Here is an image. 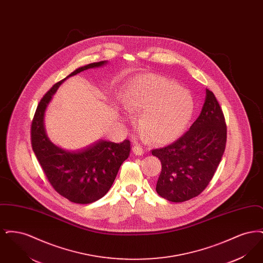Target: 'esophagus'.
Listing matches in <instances>:
<instances>
[{
	"label": "esophagus",
	"mask_w": 263,
	"mask_h": 263,
	"mask_svg": "<svg viewBox=\"0 0 263 263\" xmlns=\"http://www.w3.org/2000/svg\"><path fill=\"white\" fill-rule=\"evenodd\" d=\"M132 150H133V153L135 155H137V156H142L144 154V149L141 146H139V145H135Z\"/></svg>",
	"instance_id": "34e87169"
}]
</instances>
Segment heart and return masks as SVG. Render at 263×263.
<instances>
[{"instance_id":"heart-1","label":"heart","mask_w":263,"mask_h":263,"mask_svg":"<svg viewBox=\"0 0 263 263\" xmlns=\"http://www.w3.org/2000/svg\"><path fill=\"white\" fill-rule=\"evenodd\" d=\"M123 103L132 112H143L139 125L152 142L167 144L180 137L194 111L190 91L162 76H139L126 88Z\"/></svg>"}]
</instances>
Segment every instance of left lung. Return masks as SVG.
Listing matches in <instances>:
<instances>
[{
    "instance_id": "8db88e82",
    "label": "left lung",
    "mask_w": 263,
    "mask_h": 263,
    "mask_svg": "<svg viewBox=\"0 0 263 263\" xmlns=\"http://www.w3.org/2000/svg\"><path fill=\"white\" fill-rule=\"evenodd\" d=\"M227 141L224 114L211 90L198 118L187 132L172 145L152 151L162 163L156 190L172 202H184L199 195L212 179Z\"/></svg>"
}]
</instances>
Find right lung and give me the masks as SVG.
<instances>
[{
  "label": "right lung",
  "instance_id": "right-lung-1",
  "mask_svg": "<svg viewBox=\"0 0 263 263\" xmlns=\"http://www.w3.org/2000/svg\"><path fill=\"white\" fill-rule=\"evenodd\" d=\"M108 61L91 63L76 69L55 84L40 100L31 124V146L51 185L63 197L88 204L103 197L110 189L120 165L130 153V141L120 144L100 140L85 149L69 151L51 142L45 128V112L53 95L70 77L99 68Z\"/></svg>",
  "mask_w": 263,
  "mask_h": 263
}]
</instances>
